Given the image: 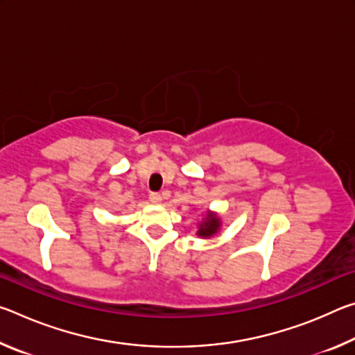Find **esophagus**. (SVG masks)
I'll return each mask as SVG.
<instances>
[{"mask_svg": "<svg viewBox=\"0 0 355 355\" xmlns=\"http://www.w3.org/2000/svg\"><path fill=\"white\" fill-rule=\"evenodd\" d=\"M150 202L161 203V202H163V196H161L159 192H152V194H150Z\"/></svg>", "mask_w": 355, "mask_h": 355, "instance_id": "obj_1", "label": "esophagus"}]
</instances>
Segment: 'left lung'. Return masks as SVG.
<instances>
[{
    "label": "left lung",
    "mask_w": 355,
    "mask_h": 355,
    "mask_svg": "<svg viewBox=\"0 0 355 355\" xmlns=\"http://www.w3.org/2000/svg\"><path fill=\"white\" fill-rule=\"evenodd\" d=\"M218 228H219V219L216 218L214 214H208L205 222H203V224H200L199 236H203V238L211 236V235H214L216 232H218Z\"/></svg>",
    "instance_id": "8db88e82"
}]
</instances>
